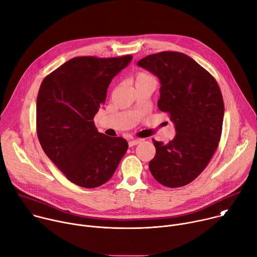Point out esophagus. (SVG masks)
<instances>
[{"mask_svg":"<svg viewBox=\"0 0 257 257\" xmlns=\"http://www.w3.org/2000/svg\"><path fill=\"white\" fill-rule=\"evenodd\" d=\"M140 142H141L140 139H130L128 143H129V146H134V145L139 144Z\"/></svg>","mask_w":257,"mask_h":257,"instance_id":"1","label":"esophagus"}]
</instances>
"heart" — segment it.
I'll return each instance as SVG.
<instances>
[{
    "mask_svg": "<svg viewBox=\"0 0 257 257\" xmlns=\"http://www.w3.org/2000/svg\"><path fill=\"white\" fill-rule=\"evenodd\" d=\"M149 78H151L149 75L144 74V73H140V74H138L136 80H138V79H149Z\"/></svg>",
    "mask_w": 257,
    "mask_h": 257,
    "instance_id": "b5f03b06",
    "label": "heart"
}]
</instances>
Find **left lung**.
<instances>
[{"mask_svg":"<svg viewBox=\"0 0 257 257\" xmlns=\"http://www.w3.org/2000/svg\"><path fill=\"white\" fill-rule=\"evenodd\" d=\"M160 80L158 106L170 114L176 135L168 143L153 139L150 171L162 185L185 186L207 166L222 134L224 100L215 79L192 58L162 52L138 61Z\"/></svg>","mask_w":257,"mask_h":257,"instance_id":"8db88e82","label":"left lung"}]
</instances>
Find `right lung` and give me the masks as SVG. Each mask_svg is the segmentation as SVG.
Returning a JSON list of instances; mask_svg holds the SVG:
<instances>
[{
    "label": "right lung",
    "mask_w": 257,
    "mask_h": 257,
    "mask_svg": "<svg viewBox=\"0 0 257 257\" xmlns=\"http://www.w3.org/2000/svg\"><path fill=\"white\" fill-rule=\"evenodd\" d=\"M132 58L76 57L42 82L36 99L39 140L49 159L78 186L104 184L128 150L124 138L99 133L93 118L112 79Z\"/></svg>",
    "instance_id": "obj_1"
}]
</instances>
